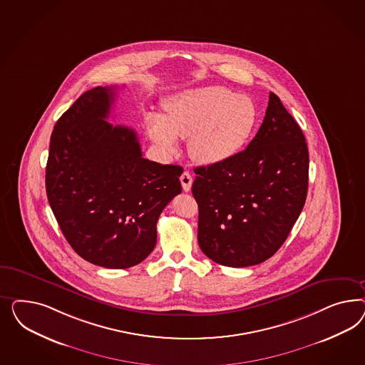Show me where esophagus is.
Returning <instances> with one entry per match:
<instances>
[{
	"label": "esophagus",
	"instance_id": "esophagus-1",
	"mask_svg": "<svg viewBox=\"0 0 365 365\" xmlns=\"http://www.w3.org/2000/svg\"><path fill=\"white\" fill-rule=\"evenodd\" d=\"M180 183H182V187L185 191H190L191 185H192V177L188 171H183V174L180 175Z\"/></svg>",
	"mask_w": 365,
	"mask_h": 365
}]
</instances>
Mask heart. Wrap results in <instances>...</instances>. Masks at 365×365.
<instances>
[{"mask_svg": "<svg viewBox=\"0 0 365 365\" xmlns=\"http://www.w3.org/2000/svg\"><path fill=\"white\" fill-rule=\"evenodd\" d=\"M165 116L148 112L145 131L165 154L187 139L188 154L199 165H220L240 154L259 120L255 101L232 89L209 86L188 89L166 100Z\"/></svg>", "mask_w": 365, "mask_h": 365, "instance_id": "b5f03b06", "label": "heart"}]
</instances>
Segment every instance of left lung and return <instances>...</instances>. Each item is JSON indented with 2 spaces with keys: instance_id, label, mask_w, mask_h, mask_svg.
<instances>
[{
  "instance_id": "1",
  "label": "left lung",
  "mask_w": 365,
  "mask_h": 365,
  "mask_svg": "<svg viewBox=\"0 0 365 365\" xmlns=\"http://www.w3.org/2000/svg\"><path fill=\"white\" fill-rule=\"evenodd\" d=\"M194 173L202 252L220 265H258L285 242L305 205L308 145L297 122L270 92L264 122L246 150Z\"/></svg>"
}]
</instances>
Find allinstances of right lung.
I'll use <instances>...</instances> for the list:
<instances>
[{"instance_id":"right-lung-1","label":"right lung","mask_w":365,"mask_h":365,"mask_svg":"<svg viewBox=\"0 0 365 365\" xmlns=\"http://www.w3.org/2000/svg\"><path fill=\"white\" fill-rule=\"evenodd\" d=\"M113 100V87H96L61 115L51 136L45 187L81 258L127 269L154 250L156 222L182 192L183 168L144 159L133 128L106 122Z\"/></svg>"}]
</instances>
